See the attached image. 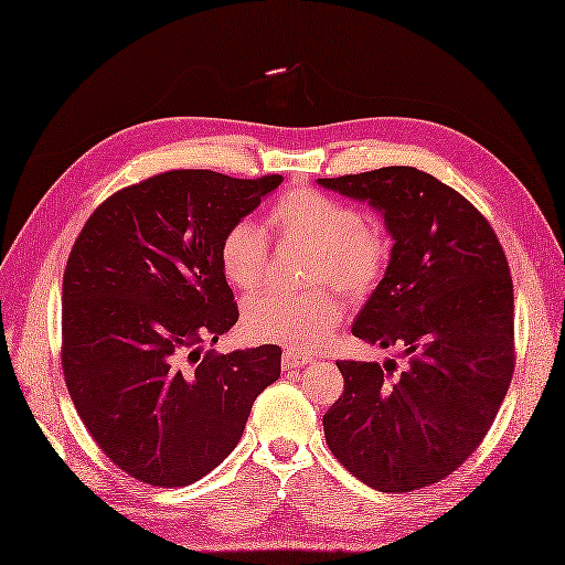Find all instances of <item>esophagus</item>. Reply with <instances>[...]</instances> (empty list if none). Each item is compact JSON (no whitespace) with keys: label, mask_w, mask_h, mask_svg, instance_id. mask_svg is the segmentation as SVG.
Instances as JSON below:
<instances>
[{"label":"esophagus","mask_w":565,"mask_h":565,"mask_svg":"<svg viewBox=\"0 0 565 565\" xmlns=\"http://www.w3.org/2000/svg\"><path fill=\"white\" fill-rule=\"evenodd\" d=\"M281 363H284V367H286V370H294V367H302V365L312 363V360H310L308 355H300V353H296V351H284Z\"/></svg>","instance_id":"1"}]
</instances>
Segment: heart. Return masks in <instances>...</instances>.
Segmentation results:
<instances>
[{
  "label": "heart",
  "mask_w": 565,
  "mask_h": 565,
  "mask_svg": "<svg viewBox=\"0 0 565 565\" xmlns=\"http://www.w3.org/2000/svg\"><path fill=\"white\" fill-rule=\"evenodd\" d=\"M271 224L281 236L317 248L315 281L334 284L349 296L377 286L392 257V241L365 214L339 198L300 188L274 202ZM224 277L241 291H255L269 267V236L253 220H238L220 243ZM343 308L334 294L312 291L288 296L265 291L245 302V329L255 339L284 343L294 351H315L341 322Z\"/></svg>",
  "instance_id": "b5f03b06"
}]
</instances>
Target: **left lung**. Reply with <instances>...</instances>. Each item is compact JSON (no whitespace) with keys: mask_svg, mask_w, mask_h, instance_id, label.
Here are the masks:
<instances>
[{"mask_svg":"<svg viewBox=\"0 0 565 565\" xmlns=\"http://www.w3.org/2000/svg\"><path fill=\"white\" fill-rule=\"evenodd\" d=\"M384 216L392 257L353 337L396 360H341L343 394L324 437L343 468L377 491H413L462 466L489 431L513 377V281L484 216L415 167L317 179Z\"/></svg>","mask_w":565,"mask_h":565,"instance_id":"1","label":"left lung"}]
</instances>
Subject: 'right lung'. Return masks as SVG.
<instances>
[{"label":"right lung","mask_w":565,"mask_h":565,"mask_svg":"<svg viewBox=\"0 0 565 565\" xmlns=\"http://www.w3.org/2000/svg\"><path fill=\"white\" fill-rule=\"evenodd\" d=\"M281 181L157 173L107 198L74 243L62 288L66 386L97 446L140 482L205 477L279 380V345L202 355V341L238 322L222 236Z\"/></svg>","instance_id":"1"}]
</instances>
